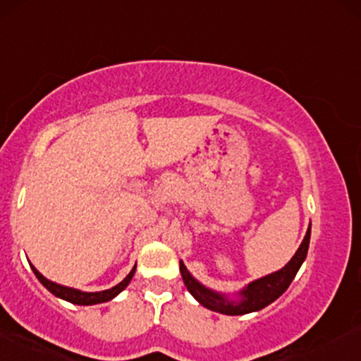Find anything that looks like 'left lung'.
Here are the masks:
<instances>
[{
    "mask_svg": "<svg viewBox=\"0 0 361 361\" xmlns=\"http://www.w3.org/2000/svg\"><path fill=\"white\" fill-rule=\"evenodd\" d=\"M310 238H311V225L307 228L305 240L301 242L296 254L293 255V259L286 264L281 271L272 272L266 277H260V279L247 284L244 289L238 293L237 299H230L225 294L215 293V290L205 288L203 284L195 279V277L186 271L185 264L180 262V272L183 277V282L186 289L190 290V294L197 299L202 306H205L207 310H212L215 312H222V314L228 316H240L247 314V312H254L262 310L274 302L277 298L289 288V284L296 277L299 267L305 262L307 255V247H310Z\"/></svg>",
    "mask_w": 361,
    "mask_h": 361,
    "instance_id": "1",
    "label": "left lung"
}]
</instances>
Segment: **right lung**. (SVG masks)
Instances as JSON below:
<instances>
[{"label":"right lung","instance_id":"add662e5","mask_svg":"<svg viewBox=\"0 0 361 361\" xmlns=\"http://www.w3.org/2000/svg\"><path fill=\"white\" fill-rule=\"evenodd\" d=\"M30 266H32V264H30ZM32 271L35 272V276H37V279L40 281L42 284L45 286V288L49 289L51 294H54V296L60 298V299H65V301L72 302V305L89 306V305H99V302L111 301V299L116 298L117 294L121 293V290H124L126 288H128V284L133 279L134 272H136V266H134L133 271L129 272L128 276H126L124 281H121L119 284L114 286V288L106 289V290H99V293H84V290L67 288V286H60V284H56V282L49 281L45 276H42L40 272H38L33 266H32Z\"/></svg>","mask_w":361,"mask_h":361}]
</instances>
